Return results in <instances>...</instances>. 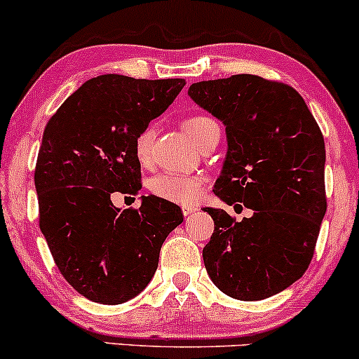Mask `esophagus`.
Returning a JSON list of instances; mask_svg holds the SVG:
<instances>
[{"label": "esophagus", "instance_id": "1", "mask_svg": "<svg viewBox=\"0 0 359 359\" xmlns=\"http://www.w3.org/2000/svg\"><path fill=\"white\" fill-rule=\"evenodd\" d=\"M195 212H196L195 207H187V205H184V207H183V215L184 217L191 215V213H195Z\"/></svg>", "mask_w": 359, "mask_h": 359}]
</instances>
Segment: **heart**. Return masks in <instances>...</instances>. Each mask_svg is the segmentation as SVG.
<instances>
[{
	"label": "heart",
	"mask_w": 359,
	"mask_h": 359,
	"mask_svg": "<svg viewBox=\"0 0 359 359\" xmlns=\"http://www.w3.org/2000/svg\"><path fill=\"white\" fill-rule=\"evenodd\" d=\"M217 126L212 118L203 115H193L183 122V128L188 137L195 144H198L201 137L208 132V128ZM151 142L152 130L146 128L140 132L135 139L134 152L135 158L140 164H147L151 159ZM205 188V178L196 175H175V172H166L159 175L149 181V190L158 198L172 201L180 205H191L200 198Z\"/></svg>",
	"instance_id": "obj_1"
}]
</instances>
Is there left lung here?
Masks as SVG:
<instances>
[{
	"label": "left lung",
	"mask_w": 359,
	"mask_h": 359,
	"mask_svg": "<svg viewBox=\"0 0 359 359\" xmlns=\"http://www.w3.org/2000/svg\"><path fill=\"white\" fill-rule=\"evenodd\" d=\"M188 95L222 120L227 156L213 193L233 210L207 208L213 233L203 263L215 287L237 300H263L307 271L327 208L325 146L299 91L252 74L191 84Z\"/></svg>",
	"instance_id": "left-lung-1"
}]
</instances>
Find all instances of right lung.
<instances>
[{
  "label": "right lung",
  "mask_w": 359,
  "mask_h": 359,
  "mask_svg": "<svg viewBox=\"0 0 359 359\" xmlns=\"http://www.w3.org/2000/svg\"><path fill=\"white\" fill-rule=\"evenodd\" d=\"M184 79L93 78L50 116L35 190L40 231L67 283L88 300L116 305L154 276L168 233L183 222L178 205L154 195L120 210L114 193L137 195V135L175 102Z\"/></svg>",
  "instance_id": "right-lung-1"
}]
</instances>
